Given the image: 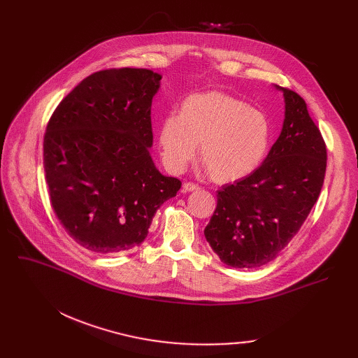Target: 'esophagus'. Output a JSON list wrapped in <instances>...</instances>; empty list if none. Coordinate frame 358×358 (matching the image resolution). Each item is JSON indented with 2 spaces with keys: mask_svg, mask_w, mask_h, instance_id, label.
Returning a JSON list of instances; mask_svg holds the SVG:
<instances>
[{
  "mask_svg": "<svg viewBox=\"0 0 358 358\" xmlns=\"http://www.w3.org/2000/svg\"><path fill=\"white\" fill-rule=\"evenodd\" d=\"M200 190V187L194 182H184L182 184V192L184 193H192V192H197Z\"/></svg>",
  "mask_w": 358,
  "mask_h": 358,
  "instance_id": "esophagus-1",
  "label": "esophagus"
}]
</instances>
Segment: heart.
<instances>
[{"mask_svg":"<svg viewBox=\"0 0 358 358\" xmlns=\"http://www.w3.org/2000/svg\"><path fill=\"white\" fill-rule=\"evenodd\" d=\"M216 182H232L252 174L271 143V123L264 113L219 91L187 97L180 115L164 119L159 148L165 166L181 173L197 152Z\"/></svg>","mask_w":358,"mask_h":358,"instance_id":"heart-1","label":"heart"}]
</instances>
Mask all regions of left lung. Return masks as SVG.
<instances>
[{"mask_svg": "<svg viewBox=\"0 0 358 358\" xmlns=\"http://www.w3.org/2000/svg\"><path fill=\"white\" fill-rule=\"evenodd\" d=\"M283 129L252 174L223 185L204 236L220 261L255 268L278 257L302 228L321 193L327 146L297 92L281 88Z\"/></svg>", "mask_w": 358, "mask_h": 358, "instance_id": "left-lung-1", "label": "left lung"}]
</instances>
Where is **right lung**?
I'll use <instances>...</instances> for the list:
<instances>
[{
    "instance_id": "obj_1",
    "label": "right lung",
    "mask_w": 358,
    "mask_h": 358,
    "mask_svg": "<svg viewBox=\"0 0 358 358\" xmlns=\"http://www.w3.org/2000/svg\"><path fill=\"white\" fill-rule=\"evenodd\" d=\"M161 75L142 68L91 73L53 111L43 141L52 208L85 250L117 254L148 235L181 181L162 176L149 154L150 106Z\"/></svg>"
}]
</instances>
